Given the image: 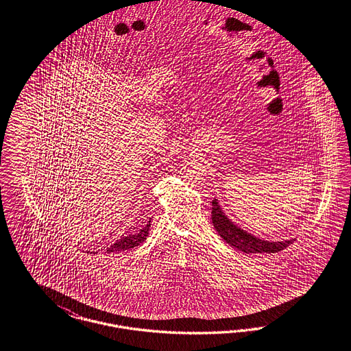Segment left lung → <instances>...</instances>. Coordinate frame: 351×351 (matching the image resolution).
<instances>
[{
	"label": "left lung",
	"mask_w": 351,
	"mask_h": 351,
	"mask_svg": "<svg viewBox=\"0 0 351 351\" xmlns=\"http://www.w3.org/2000/svg\"><path fill=\"white\" fill-rule=\"evenodd\" d=\"M213 224L220 237L234 249L244 253H276L286 249L295 241V239L285 241H266L247 233L234 224L219 204V200H213Z\"/></svg>",
	"instance_id": "obj_1"
}]
</instances>
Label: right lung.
<instances>
[{
  "mask_svg": "<svg viewBox=\"0 0 351 351\" xmlns=\"http://www.w3.org/2000/svg\"><path fill=\"white\" fill-rule=\"evenodd\" d=\"M149 229H151V219L144 227H141V229H138L135 233H130L127 236H123L119 240H117L110 247H107V253H114V252L117 253V252H123V250H128V249L138 246L147 240Z\"/></svg>",
  "mask_w": 351,
  "mask_h": 351,
  "instance_id": "1",
  "label": "right lung"
}]
</instances>
